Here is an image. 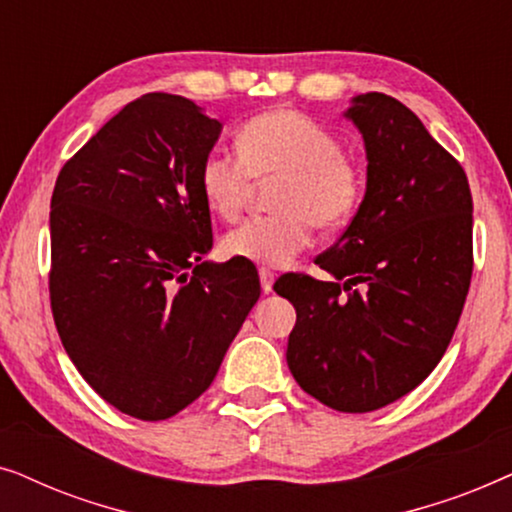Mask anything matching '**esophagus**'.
Returning a JSON list of instances; mask_svg holds the SVG:
<instances>
[{"instance_id": "esophagus-1", "label": "esophagus", "mask_w": 512, "mask_h": 512, "mask_svg": "<svg viewBox=\"0 0 512 512\" xmlns=\"http://www.w3.org/2000/svg\"><path fill=\"white\" fill-rule=\"evenodd\" d=\"M258 277H261L263 293H270L272 291V284H275V272L261 268V270H258Z\"/></svg>"}]
</instances>
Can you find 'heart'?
Here are the masks:
<instances>
[{"label": "heart", "mask_w": 512, "mask_h": 512, "mask_svg": "<svg viewBox=\"0 0 512 512\" xmlns=\"http://www.w3.org/2000/svg\"><path fill=\"white\" fill-rule=\"evenodd\" d=\"M237 149L240 156L212 149L202 158L198 186L209 212L235 221L251 181H282L272 200L277 214L244 221L223 237L230 258L284 268L310 247L314 226H345L359 207V167L331 130L300 111L277 107L249 118L237 132Z\"/></svg>", "instance_id": "obj_1"}]
</instances>
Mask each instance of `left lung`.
Wrapping results in <instances>:
<instances>
[{"label": "left lung", "instance_id": "1", "mask_svg": "<svg viewBox=\"0 0 512 512\" xmlns=\"http://www.w3.org/2000/svg\"><path fill=\"white\" fill-rule=\"evenodd\" d=\"M366 193L317 265L284 275L296 307L286 363L300 389L340 412H370L422 384L443 359L473 272V198L461 165L394 97H352Z\"/></svg>", "mask_w": 512, "mask_h": 512}]
</instances>
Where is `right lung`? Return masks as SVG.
<instances>
[{"mask_svg":"<svg viewBox=\"0 0 512 512\" xmlns=\"http://www.w3.org/2000/svg\"><path fill=\"white\" fill-rule=\"evenodd\" d=\"M223 125L181 95L125 104L55 181L51 307L65 352L125 415L160 422L214 382L261 296L247 265L205 261L198 170Z\"/></svg>","mask_w":512,"mask_h":512,"instance_id":"right-lung-1","label":"right lung"}]
</instances>
